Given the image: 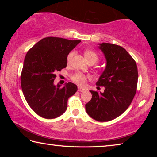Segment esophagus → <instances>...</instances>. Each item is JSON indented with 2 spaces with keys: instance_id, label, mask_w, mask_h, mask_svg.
Segmentation results:
<instances>
[{
  "instance_id": "1",
  "label": "esophagus",
  "mask_w": 157,
  "mask_h": 157,
  "mask_svg": "<svg viewBox=\"0 0 157 157\" xmlns=\"http://www.w3.org/2000/svg\"><path fill=\"white\" fill-rule=\"evenodd\" d=\"M78 91L80 92H84V91H85V89L84 88H82V87H79Z\"/></svg>"
}]
</instances>
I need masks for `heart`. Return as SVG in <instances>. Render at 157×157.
Masks as SVG:
<instances>
[{
	"mask_svg": "<svg viewBox=\"0 0 157 157\" xmlns=\"http://www.w3.org/2000/svg\"><path fill=\"white\" fill-rule=\"evenodd\" d=\"M73 52H71L67 56V62L69 63L71 61V59L73 57ZM84 57L86 58V59L87 60V62L89 63L91 62H96L98 60V55L97 54V52L94 51L93 50H90V49H87L85 50L84 52ZM90 78L85 74L82 73L81 72H77L71 75V79L76 83L79 86H84L85 84H86L88 79H89Z\"/></svg>",
	"mask_w": 157,
	"mask_h": 157,
	"instance_id": "b5f03b06",
	"label": "heart"
}]
</instances>
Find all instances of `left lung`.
<instances>
[{"instance_id": "left-lung-1", "label": "left lung", "mask_w": 157, "mask_h": 157, "mask_svg": "<svg viewBox=\"0 0 157 157\" xmlns=\"http://www.w3.org/2000/svg\"><path fill=\"white\" fill-rule=\"evenodd\" d=\"M100 46L107 66L96 85L105 90L90 91L92 98L85 107L92 118L107 122L121 116L131 105L137 89L138 69L135 60L123 47L109 43Z\"/></svg>"}]
</instances>
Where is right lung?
Wrapping results in <instances>:
<instances>
[{
  "instance_id": "obj_1",
  "label": "right lung",
  "mask_w": 157,
  "mask_h": 157,
  "mask_svg": "<svg viewBox=\"0 0 157 157\" xmlns=\"http://www.w3.org/2000/svg\"><path fill=\"white\" fill-rule=\"evenodd\" d=\"M80 40L49 36L28 50L21 75V84L28 104L37 115L46 119L57 118L67 109L68 98L78 91L68 82L55 86L57 71L66 67L67 56Z\"/></svg>"
}]
</instances>
